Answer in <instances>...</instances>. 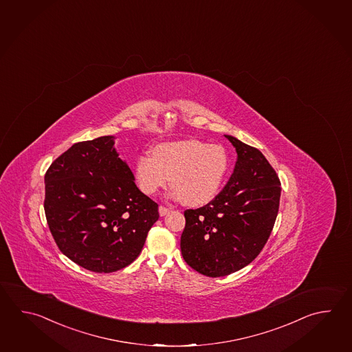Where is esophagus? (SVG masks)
<instances>
[{
    "label": "esophagus",
    "mask_w": 352,
    "mask_h": 352,
    "mask_svg": "<svg viewBox=\"0 0 352 352\" xmlns=\"http://www.w3.org/2000/svg\"><path fill=\"white\" fill-rule=\"evenodd\" d=\"M169 212H170V209L169 208H165L163 206H160V207H159V215H160V217H164V215L169 214Z\"/></svg>",
    "instance_id": "esophagus-1"
}]
</instances>
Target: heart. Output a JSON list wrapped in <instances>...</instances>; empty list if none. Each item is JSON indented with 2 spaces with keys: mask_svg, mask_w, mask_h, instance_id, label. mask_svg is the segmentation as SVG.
Masks as SVG:
<instances>
[{
  "mask_svg": "<svg viewBox=\"0 0 352 352\" xmlns=\"http://www.w3.org/2000/svg\"><path fill=\"white\" fill-rule=\"evenodd\" d=\"M228 168L230 159L223 146L186 139L157 144L151 155H139L134 177L146 195L164 188L170 177L174 199H183L189 207H201L218 195Z\"/></svg>",
  "mask_w": 352,
  "mask_h": 352,
  "instance_id": "1",
  "label": "heart"
}]
</instances>
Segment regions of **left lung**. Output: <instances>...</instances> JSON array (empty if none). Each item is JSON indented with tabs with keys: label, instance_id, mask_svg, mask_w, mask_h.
Listing matches in <instances>:
<instances>
[{
	"label": "left lung",
	"instance_id": "obj_1",
	"mask_svg": "<svg viewBox=\"0 0 352 352\" xmlns=\"http://www.w3.org/2000/svg\"><path fill=\"white\" fill-rule=\"evenodd\" d=\"M237 151L228 183L207 206L184 212L182 256L197 272L223 277L256 258L278 213L280 183L265 155L224 135Z\"/></svg>",
	"mask_w": 352,
	"mask_h": 352
}]
</instances>
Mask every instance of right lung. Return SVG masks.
I'll list each match as a JSON object with an SVG mask.
<instances>
[{
	"label": "right lung",
	"mask_w": 352,
	"mask_h": 352,
	"mask_svg": "<svg viewBox=\"0 0 352 352\" xmlns=\"http://www.w3.org/2000/svg\"><path fill=\"white\" fill-rule=\"evenodd\" d=\"M114 144L113 135L74 144L45 174L52 237L67 258L96 273L130 265L159 218Z\"/></svg>",
	"instance_id": "add662e5"
}]
</instances>
